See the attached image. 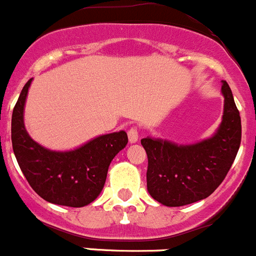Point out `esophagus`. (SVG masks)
Segmentation results:
<instances>
[{
	"instance_id": "34e87169",
	"label": "esophagus",
	"mask_w": 256,
	"mask_h": 256,
	"mask_svg": "<svg viewBox=\"0 0 256 256\" xmlns=\"http://www.w3.org/2000/svg\"><path fill=\"white\" fill-rule=\"evenodd\" d=\"M128 142H130L131 144H134V142H136L138 140H139V131H138V128H131L130 130H128Z\"/></svg>"
}]
</instances>
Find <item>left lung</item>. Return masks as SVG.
<instances>
[{"instance_id": "1", "label": "left lung", "mask_w": 256, "mask_h": 256, "mask_svg": "<svg viewBox=\"0 0 256 256\" xmlns=\"http://www.w3.org/2000/svg\"><path fill=\"white\" fill-rule=\"evenodd\" d=\"M221 92L222 122L208 139L190 145L150 136L142 139L148 154V190L159 204L179 207L204 200L230 170L240 148L241 118L226 80Z\"/></svg>"}]
</instances>
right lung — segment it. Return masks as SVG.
<instances>
[{
  "instance_id": "add662e5",
  "label": "right lung",
  "mask_w": 256,
  "mask_h": 256,
  "mask_svg": "<svg viewBox=\"0 0 256 256\" xmlns=\"http://www.w3.org/2000/svg\"><path fill=\"white\" fill-rule=\"evenodd\" d=\"M31 80L20 93L11 121V140L20 169L31 188L45 200L83 207L98 197L112 159L128 144L125 131L97 136L69 152H52L31 139L24 125V108Z\"/></svg>"
}]
</instances>
